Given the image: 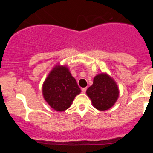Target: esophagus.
I'll return each mask as SVG.
<instances>
[{
  "label": "esophagus",
  "instance_id": "1",
  "mask_svg": "<svg viewBox=\"0 0 153 153\" xmlns=\"http://www.w3.org/2000/svg\"><path fill=\"white\" fill-rule=\"evenodd\" d=\"M86 90H87V88H82L81 89V91H82V93H85V91H86Z\"/></svg>",
  "mask_w": 153,
  "mask_h": 153
}]
</instances>
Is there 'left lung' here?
Instances as JSON below:
<instances>
[{"mask_svg":"<svg viewBox=\"0 0 153 153\" xmlns=\"http://www.w3.org/2000/svg\"><path fill=\"white\" fill-rule=\"evenodd\" d=\"M86 94L96 109L106 111L114 105L119 91L114 79L102 73L94 77L93 85L87 89Z\"/></svg>","mask_w":153,"mask_h":153,"instance_id":"left-lung-1","label":"left lung"}]
</instances>
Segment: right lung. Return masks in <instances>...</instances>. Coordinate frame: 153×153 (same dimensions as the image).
Segmentation results:
<instances>
[{
    "label": "right lung",
    "mask_w": 153,
    "mask_h": 153,
    "mask_svg": "<svg viewBox=\"0 0 153 153\" xmlns=\"http://www.w3.org/2000/svg\"><path fill=\"white\" fill-rule=\"evenodd\" d=\"M81 90L67 66L56 65L49 73L42 86L47 103L57 111L68 109Z\"/></svg>",
    "instance_id": "1"
}]
</instances>
